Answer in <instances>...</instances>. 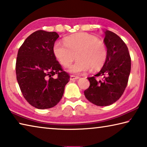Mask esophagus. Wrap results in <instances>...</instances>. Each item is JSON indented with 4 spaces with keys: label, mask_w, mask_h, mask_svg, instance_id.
Returning a JSON list of instances; mask_svg holds the SVG:
<instances>
[{
    "label": "esophagus",
    "mask_w": 147,
    "mask_h": 147,
    "mask_svg": "<svg viewBox=\"0 0 147 147\" xmlns=\"http://www.w3.org/2000/svg\"><path fill=\"white\" fill-rule=\"evenodd\" d=\"M76 79H79V77L76 76H74V75H71L70 76L71 80H76Z\"/></svg>",
    "instance_id": "esophagus-1"
}]
</instances>
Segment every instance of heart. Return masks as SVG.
I'll return each instance as SVG.
<instances>
[{
  "instance_id": "b5f03b06",
  "label": "heart",
  "mask_w": 147,
  "mask_h": 147,
  "mask_svg": "<svg viewBox=\"0 0 147 147\" xmlns=\"http://www.w3.org/2000/svg\"><path fill=\"white\" fill-rule=\"evenodd\" d=\"M53 53L62 66L68 67L77 58L69 71L80 74L88 71H98L102 67L107 58L105 44L95 36L87 33H76L66 37L63 43L56 41Z\"/></svg>"
}]
</instances>
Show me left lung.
<instances>
[{"mask_svg": "<svg viewBox=\"0 0 147 147\" xmlns=\"http://www.w3.org/2000/svg\"><path fill=\"white\" fill-rule=\"evenodd\" d=\"M104 41L107 48L105 63L98 73L89 77L90 86L84 91L86 98L98 106H107L119 100L127 86L131 70V58L128 47L120 37L106 30ZM103 76L102 81L96 76Z\"/></svg>", "mask_w": 147, "mask_h": 147, "instance_id": "1", "label": "left lung"}]
</instances>
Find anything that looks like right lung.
<instances>
[{
  "label": "right lung",
  "instance_id": "1",
  "mask_svg": "<svg viewBox=\"0 0 147 147\" xmlns=\"http://www.w3.org/2000/svg\"><path fill=\"white\" fill-rule=\"evenodd\" d=\"M59 35L38 30L20 47L16 61L17 80L24 98L38 109L53 108L62 98L70 76L63 71L53 48ZM57 74L58 77L54 79Z\"/></svg>",
  "mask_w": 147,
  "mask_h": 147
}]
</instances>
